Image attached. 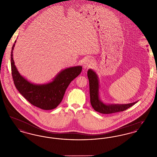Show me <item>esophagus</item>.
Returning a JSON list of instances; mask_svg holds the SVG:
<instances>
[{"label": "esophagus", "mask_w": 157, "mask_h": 157, "mask_svg": "<svg viewBox=\"0 0 157 157\" xmlns=\"http://www.w3.org/2000/svg\"><path fill=\"white\" fill-rule=\"evenodd\" d=\"M94 65V60L91 58H88L83 62V67L84 68H88L92 67Z\"/></svg>", "instance_id": "1"}]
</instances>
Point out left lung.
<instances>
[{
	"label": "left lung",
	"mask_w": 157,
	"mask_h": 157,
	"mask_svg": "<svg viewBox=\"0 0 157 157\" xmlns=\"http://www.w3.org/2000/svg\"><path fill=\"white\" fill-rule=\"evenodd\" d=\"M88 78L90 82V104L94 109L97 112L109 114L121 112L135 104L138 101L127 104H106L99 98V82L97 73L92 69L88 71Z\"/></svg>",
	"instance_id": "left-lung-1"
}]
</instances>
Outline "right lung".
Here are the masks:
<instances>
[{
    "label": "right lung",
    "mask_w": 157,
    "mask_h": 157,
    "mask_svg": "<svg viewBox=\"0 0 157 157\" xmlns=\"http://www.w3.org/2000/svg\"><path fill=\"white\" fill-rule=\"evenodd\" d=\"M11 52V69L13 82L16 89L31 104L44 110L56 108L63 98L67 86L82 71L81 66L67 67L59 72L51 82L43 84H35L29 82L20 74L15 66Z\"/></svg>",
    "instance_id": "obj_1"
}]
</instances>
